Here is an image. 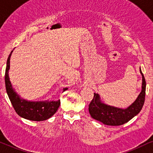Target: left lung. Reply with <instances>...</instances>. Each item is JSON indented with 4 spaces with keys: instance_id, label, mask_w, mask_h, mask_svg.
I'll list each match as a JSON object with an SVG mask.
<instances>
[{
    "instance_id": "left-lung-1",
    "label": "left lung",
    "mask_w": 153,
    "mask_h": 153,
    "mask_svg": "<svg viewBox=\"0 0 153 153\" xmlns=\"http://www.w3.org/2000/svg\"><path fill=\"white\" fill-rule=\"evenodd\" d=\"M142 76V91L136 100L126 109L110 106L102 103L98 94L94 93L93 99L89 105V112L94 119L109 126H120L128 122L140 112L145 99L146 81L140 69Z\"/></svg>"
}]
</instances>
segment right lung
<instances>
[{
    "mask_svg": "<svg viewBox=\"0 0 153 153\" xmlns=\"http://www.w3.org/2000/svg\"><path fill=\"white\" fill-rule=\"evenodd\" d=\"M13 51H11V53ZM10 53L6 63L5 72V84L8 96L16 114L21 117L27 120L35 121H41L48 119L56 114L59 108L61 102L58 101H42V102H30L21 99L13 89L8 77V70L10 68ZM67 88L63 89V92Z\"/></svg>",
    "mask_w": 153,
    "mask_h": 153,
    "instance_id": "obj_1",
    "label": "right lung"
}]
</instances>
